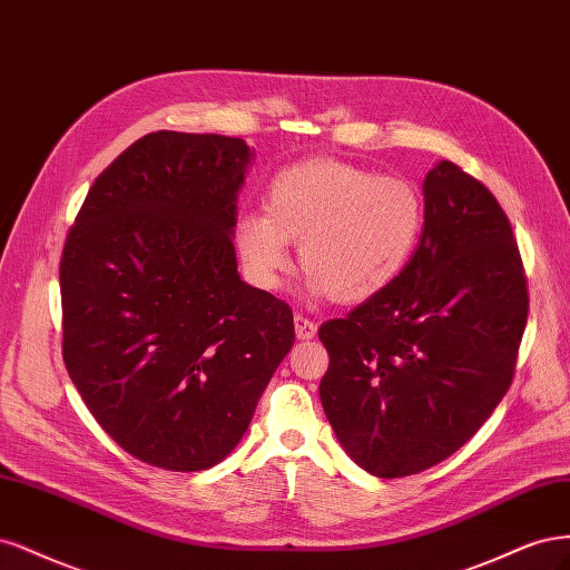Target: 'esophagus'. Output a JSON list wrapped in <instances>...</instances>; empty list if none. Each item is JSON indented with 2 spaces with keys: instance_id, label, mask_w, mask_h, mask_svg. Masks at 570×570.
<instances>
[{
  "instance_id": "34e87169",
  "label": "esophagus",
  "mask_w": 570,
  "mask_h": 570,
  "mask_svg": "<svg viewBox=\"0 0 570 570\" xmlns=\"http://www.w3.org/2000/svg\"><path fill=\"white\" fill-rule=\"evenodd\" d=\"M293 324H296V336L298 338H312L317 334V322H312V320H307V317H303V315H296L293 317Z\"/></svg>"
}]
</instances>
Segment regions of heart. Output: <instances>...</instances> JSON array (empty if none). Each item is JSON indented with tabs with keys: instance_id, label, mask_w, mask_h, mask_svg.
<instances>
[{
	"instance_id": "b5f03b06",
	"label": "heart",
	"mask_w": 570,
	"mask_h": 570,
	"mask_svg": "<svg viewBox=\"0 0 570 570\" xmlns=\"http://www.w3.org/2000/svg\"><path fill=\"white\" fill-rule=\"evenodd\" d=\"M424 196L407 177L336 158H305L269 179L265 213L238 219L236 246L261 286H277L298 244L315 296L364 303L389 288L424 234Z\"/></svg>"
}]
</instances>
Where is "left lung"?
Returning <instances> with one entry per match:
<instances>
[{
    "label": "left lung",
    "mask_w": 570,
    "mask_h": 570,
    "mask_svg": "<svg viewBox=\"0 0 570 570\" xmlns=\"http://www.w3.org/2000/svg\"><path fill=\"white\" fill-rule=\"evenodd\" d=\"M424 208L405 272L320 326L324 414L379 479L426 471L475 435L509 391L528 320L519 244L483 181L438 163Z\"/></svg>",
    "instance_id": "1"
}]
</instances>
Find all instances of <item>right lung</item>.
I'll use <instances>...</instances> for the list:
<instances>
[{
    "instance_id": "obj_1",
    "label": "right lung",
    "mask_w": 570,
    "mask_h": 570,
    "mask_svg": "<svg viewBox=\"0 0 570 570\" xmlns=\"http://www.w3.org/2000/svg\"><path fill=\"white\" fill-rule=\"evenodd\" d=\"M248 160L238 137L146 135L95 179L66 236V370L97 424L158 469L223 462L296 338L288 303L236 272Z\"/></svg>"
}]
</instances>
